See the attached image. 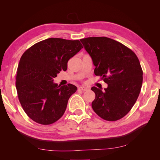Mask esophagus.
Returning <instances> with one entry per match:
<instances>
[{"label": "esophagus", "instance_id": "obj_1", "mask_svg": "<svg viewBox=\"0 0 160 160\" xmlns=\"http://www.w3.org/2000/svg\"><path fill=\"white\" fill-rule=\"evenodd\" d=\"M79 89L81 90V91H88L89 90V88H86V87H84V86H81L79 88Z\"/></svg>", "mask_w": 160, "mask_h": 160}]
</instances>
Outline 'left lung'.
Segmentation results:
<instances>
[{
  "instance_id": "obj_1",
  "label": "left lung",
  "mask_w": 160,
  "mask_h": 160,
  "mask_svg": "<svg viewBox=\"0 0 160 160\" xmlns=\"http://www.w3.org/2000/svg\"><path fill=\"white\" fill-rule=\"evenodd\" d=\"M95 66V75L108 85L104 91L93 87L95 98L91 106L107 121L122 119L133 108L141 91L143 71L134 52L105 37L80 40Z\"/></svg>"
}]
</instances>
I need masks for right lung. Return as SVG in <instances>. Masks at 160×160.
<instances>
[{
  "mask_svg": "<svg viewBox=\"0 0 160 160\" xmlns=\"http://www.w3.org/2000/svg\"><path fill=\"white\" fill-rule=\"evenodd\" d=\"M82 48L79 41L49 38L23 53L16 77L18 98L22 109L34 122L52 124L64 114L70 97L77 90L68 84L58 85L53 78L67 69V62Z\"/></svg>",
  "mask_w": 160,
  "mask_h": 160,
  "instance_id": "add662e5",
  "label": "right lung"
}]
</instances>
